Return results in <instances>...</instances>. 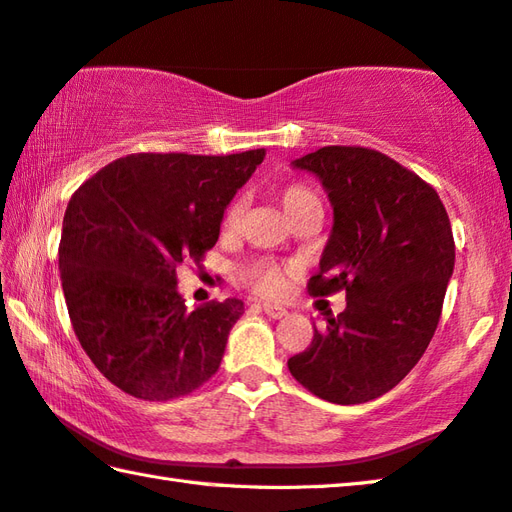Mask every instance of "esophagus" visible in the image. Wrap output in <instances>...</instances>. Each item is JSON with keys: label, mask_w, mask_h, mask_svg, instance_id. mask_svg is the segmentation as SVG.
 Wrapping results in <instances>:
<instances>
[{"label": "esophagus", "mask_w": 512, "mask_h": 512, "mask_svg": "<svg viewBox=\"0 0 512 512\" xmlns=\"http://www.w3.org/2000/svg\"><path fill=\"white\" fill-rule=\"evenodd\" d=\"M262 309H264V313L268 315V318H273V320H280V318H284V315L288 313L286 306L275 304V302H264Z\"/></svg>", "instance_id": "34e87169"}]
</instances>
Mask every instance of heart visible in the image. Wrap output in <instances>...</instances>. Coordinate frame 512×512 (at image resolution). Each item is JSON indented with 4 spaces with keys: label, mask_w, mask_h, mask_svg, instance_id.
Segmentation results:
<instances>
[{
    "label": "heart",
    "mask_w": 512,
    "mask_h": 512,
    "mask_svg": "<svg viewBox=\"0 0 512 512\" xmlns=\"http://www.w3.org/2000/svg\"><path fill=\"white\" fill-rule=\"evenodd\" d=\"M280 201L286 210V215L295 219L306 206L318 203V197H315L306 185L293 183L282 188ZM239 217H241V199H235L228 203L221 226H224V230H232L239 224ZM297 271H300V268L295 264H286V262H280V259L259 255L241 262L237 266L235 277H237V284L246 286L248 291H253L259 297H277L286 291L288 277L297 275Z\"/></svg>",
    "instance_id": "obj_1"
}]
</instances>
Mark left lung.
Instances as JSON below:
<instances>
[{"mask_svg":"<svg viewBox=\"0 0 512 512\" xmlns=\"http://www.w3.org/2000/svg\"><path fill=\"white\" fill-rule=\"evenodd\" d=\"M320 176L333 230L313 297L347 293V309L315 329L288 371L311 394L338 405L387 394L425 353L454 268V237L430 183L387 154L327 145L293 163Z\"/></svg>","mask_w":512,"mask_h":512,"instance_id":"obj_1","label":"left lung"}]
</instances>
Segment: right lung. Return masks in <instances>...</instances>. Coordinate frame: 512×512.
I'll use <instances>...</instances> for the list:
<instances>
[{
    "mask_svg": "<svg viewBox=\"0 0 512 512\" xmlns=\"http://www.w3.org/2000/svg\"><path fill=\"white\" fill-rule=\"evenodd\" d=\"M266 150L226 156L138 152L73 192L60 239L71 327L109 383L143 401H172L217 374L244 302L190 311L176 268L201 264L224 210Z\"/></svg>",
    "mask_w": 512,
    "mask_h": 512,
    "instance_id": "obj_1",
    "label": "right lung"
}]
</instances>
